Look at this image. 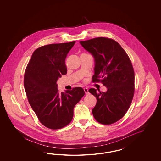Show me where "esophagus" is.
Wrapping results in <instances>:
<instances>
[{
	"label": "esophagus",
	"mask_w": 161,
	"mask_h": 161,
	"mask_svg": "<svg viewBox=\"0 0 161 161\" xmlns=\"http://www.w3.org/2000/svg\"><path fill=\"white\" fill-rule=\"evenodd\" d=\"M84 92H85L86 95H87V94H89V92H88V89L87 88H84Z\"/></svg>",
	"instance_id": "esophagus-1"
}]
</instances>
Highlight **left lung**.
<instances>
[{
	"label": "left lung",
	"instance_id": "left-lung-1",
	"mask_svg": "<svg viewBox=\"0 0 161 161\" xmlns=\"http://www.w3.org/2000/svg\"><path fill=\"white\" fill-rule=\"evenodd\" d=\"M80 43L94 58L93 82L100 81L107 88L106 92L89 89L97 98L93 116L103 125L114 123L125 116L133 97L135 73L131 61L113 39L98 37Z\"/></svg>",
	"mask_w": 161,
	"mask_h": 161
}]
</instances>
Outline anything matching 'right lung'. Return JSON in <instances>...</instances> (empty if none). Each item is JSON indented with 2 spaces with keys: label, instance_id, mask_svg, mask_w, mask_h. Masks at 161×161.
Listing matches in <instances>:
<instances>
[{
  "label": "right lung",
  "instance_id": "1",
  "mask_svg": "<svg viewBox=\"0 0 161 161\" xmlns=\"http://www.w3.org/2000/svg\"><path fill=\"white\" fill-rule=\"evenodd\" d=\"M75 41L47 45L36 49L25 72V90L30 106L44 126L51 129L66 126L74 108L85 94L81 87L59 93L57 84L67 68L65 58Z\"/></svg>",
  "mask_w": 161,
  "mask_h": 161
}]
</instances>
